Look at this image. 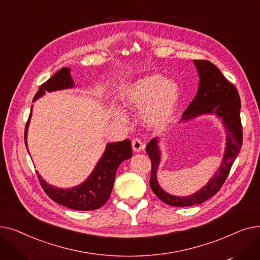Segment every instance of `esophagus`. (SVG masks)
<instances>
[{"instance_id": "obj_1", "label": "esophagus", "mask_w": 260, "mask_h": 260, "mask_svg": "<svg viewBox=\"0 0 260 260\" xmlns=\"http://www.w3.org/2000/svg\"><path fill=\"white\" fill-rule=\"evenodd\" d=\"M132 145H133L134 152H140L144 148V144L141 141V139H139V138H134L132 140Z\"/></svg>"}]
</instances>
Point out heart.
<instances>
[{"label": "heart", "instance_id": "obj_1", "mask_svg": "<svg viewBox=\"0 0 260 260\" xmlns=\"http://www.w3.org/2000/svg\"><path fill=\"white\" fill-rule=\"evenodd\" d=\"M179 99L178 84L160 75L140 79L124 91L126 104L143 109V120L151 127L167 125L176 112Z\"/></svg>", "mask_w": 260, "mask_h": 260}]
</instances>
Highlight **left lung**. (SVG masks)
<instances>
[{
    "label": "left lung",
    "mask_w": 260,
    "mask_h": 260,
    "mask_svg": "<svg viewBox=\"0 0 260 260\" xmlns=\"http://www.w3.org/2000/svg\"><path fill=\"white\" fill-rule=\"evenodd\" d=\"M199 72V88L194 100L182 115V120L194 118L201 114L219 116L226 128V149L222 165L213 179L199 192L187 197H176L167 194L157 182V168L160 156L157 140L153 139L146 145V154L151 159L152 171L149 185L155 195L165 203L173 207H190L202 203L213 197L226 180L232 166L239 155L242 145V125L240 120V97L234 84L228 81L216 65L208 60H195Z\"/></svg>",
    "instance_id": "1"
}]
</instances>
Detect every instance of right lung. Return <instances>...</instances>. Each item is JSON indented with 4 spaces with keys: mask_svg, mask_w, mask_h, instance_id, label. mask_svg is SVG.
Instances as JSON below:
<instances>
[{
    "mask_svg": "<svg viewBox=\"0 0 260 260\" xmlns=\"http://www.w3.org/2000/svg\"><path fill=\"white\" fill-rule=\"evenodd\" d=\"M72 86H74V83L70 75V68L63 67L39 87L34 101L41 97L45 91L58 90ZM30 116L31 112L25 127L24 140L26 145L27 127H28ZM132 155L133 148L128 139L121 142L109 143L103 157L98 162L97 167L88 177V179L84 183L74 188L62 189L51 186L47 184L39 174L38 179L47 196L57 203L78 211L97 210L105 204L111 196L116 172L119 166L125 159H129Z\"/></svg>",
    "mask_w": 260,
    "mask_h": 260,
    "instance_id": "right-lung-1",
    "label": "right lung"
}]
</instances>
